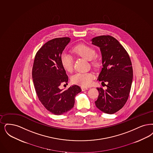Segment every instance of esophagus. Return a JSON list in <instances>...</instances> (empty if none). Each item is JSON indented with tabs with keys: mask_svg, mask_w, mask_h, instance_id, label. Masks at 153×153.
I'll return each mask as SVG.
<instances>
[{
	"mask_svg": "<svg viewBox=\"0 0 153 153\" xmlns=\"http://www.w3.org/2000/svg\"><path fill=\"white\" fill-rule=\"evenodd\" d=\"M81 89H82V91H85L86 90L88 89V88L86 87H84V86H81Z\"/></svg>",
	"mask_w": 153,
	"mask_h": 153,
	"instance_id": "1",
	"label": "esophagus"
}]
</instances>
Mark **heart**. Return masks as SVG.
<instances>
[{"label":"heart","instance_id":"obj_1","mask_svg":"<svg viewBox=\"0 0 153 153\" xmlns=\"http://www.w3.org/2000/svg\"><path fill=\"white\" fill-rule=\"evenodd\" d=\"M74 55L82 57L88 60H91V63L93 67H97L99 65L98 60L96 58V51L91 47L84 44L76 45L72 49ZM60 61L62 67L68 72H71L74 68V59L66 52H62L60 56ZM94 78V74L92 72L77 73L73 76L72 81L74 84L82 86L91 85Z\"/></svg>","mask_w":153,"mask_h":153}]
</instances>
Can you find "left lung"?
<instances>
[{"mask_svg": "<svg viewBox=\"0 0 153 153\" xmlns=\"http://www.w3.org/2000/svg\"><path fill=\"white\" fill-rule=\"evenodd\" d=\"M92 41L102 54V68L98 79L108 83L106 90L97 88L99 95L94 102L101 111L113 114L122 109L129 96L133 76L131 60L126 49L113 36H100Z\"/></svg>", "mask_w": 153, "mask_h": 153, "instance_id": "1", "label": "left lung"}]
</instances>
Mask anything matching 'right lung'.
Listing matches in <instances>:
<instances>
[{"label": "right lung", "mask_w": 153, "mask_h": 153, "mask_svg": "<svg viewBox=\"0 0 153 153\" xmlns=\"http://www.w3.org/2000/svg\"><path fill=\"white\" fill-rule=\"evenodd\" d=\"M69 37L55 38L44 44L35 55L32 79L37 97L43 106L55 115H61L73 108L76 96L81 92L74 85L67 90L59 88L67 84L68 77L62 67L60 56L69 43Z\"/></svg>", "instance_id": "obj_1"}]
</instances>
